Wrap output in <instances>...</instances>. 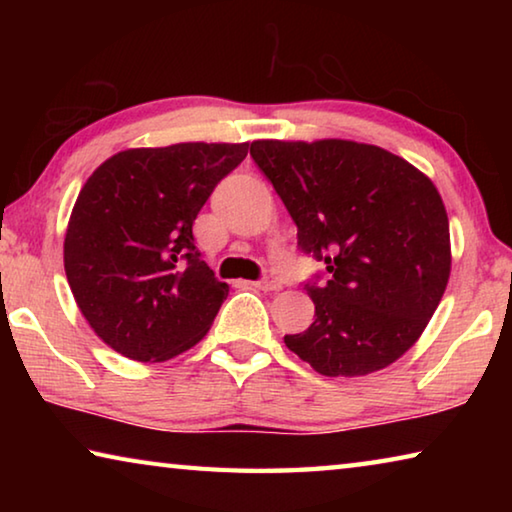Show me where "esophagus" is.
Listing matches in <instances>:
<instances>
[{"mask_svg":"<svg viewBox=\"0 0 512 512\" xmlns=\"http://www.w3.org/2000/svg\"><path fill=\"white\" fill-rule=\"evenodd\" d=\"M255 287L262 289V291H280L282 289V282L277 280V277H273V275H266L264 280L255 282Z\"/></svg>","mask_w":512,"mask_h":512,"instance_id":"esophagus-1","label":"esophagus"}]
</instances>
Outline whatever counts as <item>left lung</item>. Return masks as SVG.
Wrapping results in <instances>:
<instances>
[{"instance_id": "obj_1", "label": "left lung", "mask_w": 512, "mask_h": 512, "mask_svg": "<svg viewBox=\"0 0 512 512\" xmlns=\"http://www.w3.org/2000/svg\"><path fill=\"white\" fill-rule=\"evenodd\" d=\"M250 155L298 225V248L327 271L305 284L314 323L284 336L287 348L325 377L391 366L420 339L452 271L436 185L400 155L350 140H257Z\"/></svg>"}]
</instances>
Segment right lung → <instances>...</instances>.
Masks as SVG:
<instances>
[{
    "label": "right lung",
    "instance_id": "1",
    "mask_svg": "<svg viewBox=\"0 0 512 512\" xmlns=\"http://www.w3.org/2000/svg\"><path fill=\"white\" fill-rule=\"evenodd\" d=\"M244 144L128 149L92 173L65 232V273L94 334L133 361H167L203 339L228 284L194 244L214 187Z\"/></svg>",
    "mask_w": 512,
    "mask_h": 512
}]
</instances>
